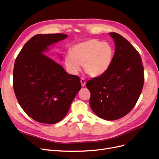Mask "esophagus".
Masks as SVG:
<instances>
[{
  "mask_svg": "<svg viewBox=\"0 0 159 159\" xmlns=\"http://www.w3.org/2000/svg\"><path fill=\"white\" fill-rule=\"evenodd\" d=\"M80 83H81V85H82V87H84L86 84V81L83 78L80 79Z\"/></svg>",
  "mask_w": 159,
  "mask_h": 159,
  "instance_id": "34e87169",
  "label": "esophagus"
}]
</instances>
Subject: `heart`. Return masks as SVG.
<instances>
[{"instance_id": "heart-1", "label": "heart", "mask_w": 159, "mask_h": 159, "mask_svg": "<svg viewBox=\"0 0 159 159\" xmlns=\"http://www.w3.org/2000/svg\"><path fill=\"white\" fill-rule=\"evenodd\" d=\"M111 44L96 39H90L77 43L66 54L65 63L70 73L76 75L83 65L84 71L90 76L105 74L109 69L114 58Z\"/></svg>"}]
</instances>
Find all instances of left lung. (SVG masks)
Instances as JSON below:
<instances>
[{"label": "left lung", "mask_w": 159, "mask_h": 159, "mask_svg": "<svg viewBox=\"0 0 159 159\" xmlns=\"http://www.w3.org/2000/svg\"><path fill=\"white\" fill-rule=\"evenodd\" d=\"M115 52L108 70L87 83L90 106L99 117L107 120L119 119L128 114L142 92L144 67L139 52L127 40L116 33Z\"/></svg>", "instance_id": "obj_1"}]
</instances>
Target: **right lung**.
<instances>
[{
	"label": "right lung",
	"instance_id": "1",
	"mask_svg": "<svg viewBox=\"0 0 159 159\" xmlns=\"http://www.w3.org/2000/svg\"><path fill=\"white\" fill-rule=\"evenodd\" d=\"M67 37L65 34L34 35L18 54L13 70V88L23 111L45 124L61 121L81 89L78 76L68 74L42 52Z\"/></svg>",
	"mask_w": 159,
	"mask_h": 159
}]
</instances>
